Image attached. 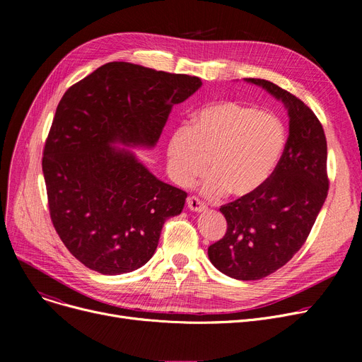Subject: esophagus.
<instances>
[{
  "label": "esophagus",
  "instance_id": "34e87169",
  "mask_svg": "<svg viewBox=\"0 0 362 362\" xmlns=\"http://www.w3.org/2000/svg\"><path fill=\"white\" fill-rule=\"evenodd\" d=\"M187 208L191 211H195V213H202V211L206 210L205 204L201 199H198L197 197H189L187 198Z\"/></svg>",
  "mask_w": 362,
  "mask_h": 362
}]
</instances>
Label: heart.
<instances>
[{
	"label": "heart",
	"instance_id": "b5f03b06",
	"mask_svg": "<svg viewBox=\"0 0 362 362\" xmlns=\"http://www.w3.org/2000/svg\"><path fill=\"white\" fill-rule=\"evenodd\" d=\"M288 145V129L276 114L235 101H220L195 112L191 126L171 133L167 156L173 177L189 185L210 161L206 197L226 192L251 197L270 180Z\"/></svg>",
	"mask_w": 362,
	"mask_h": 362
}]
</instances>
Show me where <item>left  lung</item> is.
I'll use <instances>...</instances> for the list:
<instances>
[{"label": "left lung", "instance_id": "obj_1", "mask_svg": "<svg viewBox=\"0 0 362 362\" xmlns=\"http://www.w3.org/2000/svg\"><path fill=\"white\" fill-rule=\"evenodd\" d=\"M280 100L289 114L283 158L258 192L221 205L226 235L208 257L223 274L259 280L283 267L305 243L329 192L327 141L313 110L264 79H245Z\"/></svg>", "mask_w": 362, "mask_h": 362}]
</instances>
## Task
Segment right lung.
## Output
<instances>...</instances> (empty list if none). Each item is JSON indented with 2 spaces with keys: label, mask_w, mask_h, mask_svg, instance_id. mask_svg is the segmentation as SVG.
Here are the masks:
<instances>
[{
  "label": "right lung",
  "mask_w": 362,
  "mask_h": 362,
  "mask_svg": "<svg viewBox=\"0 0 362 362\" xmlns=\"http://www.w3.org/2000/svg\"><path fill=\"white\" fill-rule=\"evenodd\" d=\"M197 76L112 62L63 95L44 148L49 216L70 254L101 274L138 270L187 194L158 180L124 148H152Z\"/></svg>",
  "instance_id": "right-lung-1"
}]
</instances>
